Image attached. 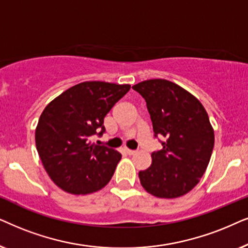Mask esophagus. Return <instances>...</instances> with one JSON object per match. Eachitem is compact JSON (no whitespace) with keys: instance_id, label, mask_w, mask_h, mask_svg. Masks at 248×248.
Masks as SVG:
<instances>
[{"instance_id":"34e87169","label":"esophagus","mask_w":248,"mask_h":248,"mask_svg":"<svg viewBox=\"0 0 248 248\" xmlns=\"http://www.w3.org/2000/svg\"><path fill=\"white\" fill-rule=\"evenodd\" d=\"M124 152H126V153H127L128 155H134L135 153H136V151L129 150V148H124Z\"/></svg>"}]
</instances>
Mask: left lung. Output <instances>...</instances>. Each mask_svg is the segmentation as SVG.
Listing matches in <instances>:
<instances>
[{
    "label": "left lung",
    "instance_id": "left-lung-1",
    "mask_svg": "<svg viewBox=\"0 0 248 248\" xmlns=\"http://www.w3.org/2000/svg\"><path fill=\"white\" fill-rule=\"evenodd\" d=\"M145 98L155 136L167 138L152 153V164L140 171L141 186L158 199H177L199 184L209 166L214 130L202 103L167 79H150L133 86Z\"/></svg>",
    "mask_w": 248,
    "mask_h": 248
}]
</instances>
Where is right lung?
Wrapping results in <instances>:
<instances>
[{"instance_id": "obj_1", "label": "right lung", "mask_w": 248, "mask_h": 248, "mask_svg": "<svg viewBox=\"0 0 248 248\" xmlns=\"http://www.w3.org/2000/svg\"><path fill=\"white\" fill-rule=\"evenodd\" d=\"M130 85L84 81L46 105L35 130L36 148L53 183L75 195L102 189L113 176L121 154L92 143L112 107Z\"/></svg>"}]
</instances>
